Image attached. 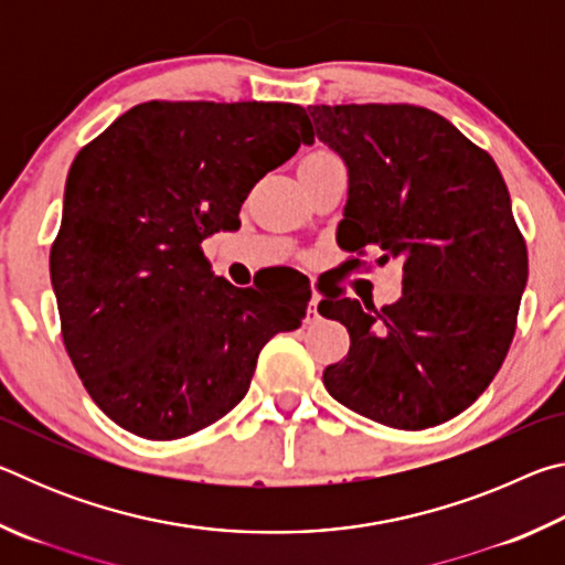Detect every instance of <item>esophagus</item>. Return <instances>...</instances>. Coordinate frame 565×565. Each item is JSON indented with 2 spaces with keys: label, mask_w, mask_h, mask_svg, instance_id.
<instances>
[{
  "label": "esophagus",
  "mask_w": 565,
  "mask_h": 565,
  "mask_svg": "<svg viewBox=\"0 0 565 565\" xmlns=\"http://www.w3.org/2000/svg\"><path fill=\"white\" fill-rule=\"evenodd\" d=\"M319 296L313 294L311 301H309V309H306V321H317L319 319Z\"/></svg>",
  "instance_id": "34e87169"
}]
</instances>
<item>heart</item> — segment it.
<instances>
[{"mask_svg":"<svg viewBox=\"0 0 565 565\" xmlns=\"http://www.w3.org/2000/svg\"><path fill=\"white\" fill-rule=\"evenodd\" d=\"M309 157H327V151H317V154H309ZM306 157V159H309Z\"/></svg>","mask_w":565,"mask_h":565,"instance_id":"1","label":"heart"}]
</instances>
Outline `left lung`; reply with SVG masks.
I'll return each mask as SVG.
<instances>
[{"mask_svg":"<svg viewBox=\"0 0 565 565\" xmlns=\"http://www.w3.org/2000/svg\"><path fill=\"white\" fill-rule=\"evenodd\" d=\"M309 114L349 169L339 246L359 254L376 246L379 264L404 262L396 303H319L321 317L351 337L323 386L376 424L404 431L444 424L499 374L529 281L505 181L483 149L431 109L321 104Z\"/></svg>","mask_w":565,"mask_h":565,"instance_id":"left-lung-1","label":"left lung"}]
</instances>
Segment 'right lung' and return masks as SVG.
<instances>
[{
	"instance_id": "right-lung-1",
	"label": "right lung",
	"mask_w": 565,
	"mask_h": 565,
	"mask_svg": "<svg viewBox=\"0 0 565 565\" xmlns=\"http://www.w3.org/2000/svg\"><path fill=\"white\" fill-rule=\"evenodd\" d=\"M309 127L299 104L145 102L72 161L50 274L66 353L114 424L151 441L202 431L246 396L264 343L301 327L299 271L238 289L202 242L238 228Z\"/></svg>"
}]
</instances>
